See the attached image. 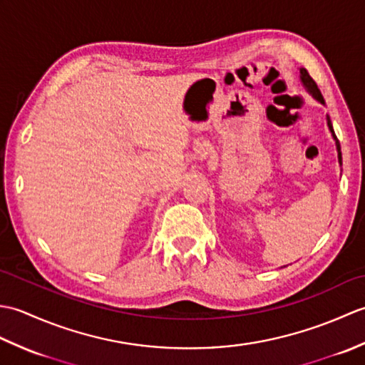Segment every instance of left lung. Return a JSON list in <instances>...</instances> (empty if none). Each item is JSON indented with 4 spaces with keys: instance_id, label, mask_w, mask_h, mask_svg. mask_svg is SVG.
I'll list each match as a JSON object with an SVG mask.
<instances>
[{
    "instance_id": "left-lung-1",
    "label": "left lung",
    "mask_w": 365,
    "mask_h": 365,
    "mask_svg": "<svg viewBox=\"0 0 365 365\" xmlns=\"http://www.w3.org/2000/svg\"><path fill=\"white\" fill-rule=\"evenodd\" d=\"M301 81H302V84H304V86L307 88V91L311 92V94H312L317 100H319L320 103L324 105V100H323V96H322V92H320L319 86H317V83L312 80V76L307 73L306 68H301ZM328 127H329V130H331L332 136H334V139H336V145H337V152H339V163H340V165H342V152H340V144H339L337 138H336V135H334V130H332V123H331V119H329V118H328Z\"/></svg>"
}]
</instances>
